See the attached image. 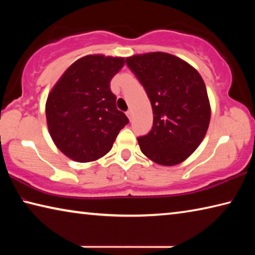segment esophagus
<instances>
[{
    "label": "esophagus",
    "instance_id": "1",
    "mask_svg": "<svg viewBox=\"0 0 255 255\" xmlns=\"http://www.w3.org/2000/svg\"><path fill=\"white\" fill-rule=\"evenodd\" d=\"M126 115H127V117H128L129 120L132 119V111H131V110H128V111L126 112Z\"/></svg>",
    "mask_w": 255,
    "mask_h": 255
}]
</instances>
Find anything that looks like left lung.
Instances as JSON below:
<instances>
[{
  "label": "left lung",
  "mask_w": 255,
  "mask_h": 255,
  "mask_svg": "<svg viewBox=\"0 0 255 255\" xmlns=\"http://www.w3.org/2000/svg\"><path fill=\"white\" fill-rule=\"evenodd\" d=\"M127 65L143 84L153 110V127L138 137L141 153L159 165L187 159L208 130L210 103L195 67L174 55L155 51L133 55Z\"/></svg>",
  "instance_id": "8db88e82"
}]
</instances>
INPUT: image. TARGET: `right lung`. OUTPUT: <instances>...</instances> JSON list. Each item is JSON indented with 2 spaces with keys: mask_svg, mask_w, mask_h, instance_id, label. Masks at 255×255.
I'll list each match as a JSON object with an SVG mask.
<instances>
[{
  "mask_svg": "<svg viewBox=\"0 0 255 255\" xmlns=\"http://www.w3.org/2000/svg\"><path fill=\"white\" fill-rule=\"evenodd\" d=\"M125 65L124 57L86 55L64 72L46 101L50 137L75 162L97 161L112 148L129 123L116 107L110 82Z\"/></svg>",
  "mask_w": 255,
  "mask_h": 255,
  "instance_id": "add662e5",
  "label": "right lung"
}]
</instances>
